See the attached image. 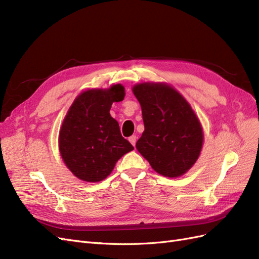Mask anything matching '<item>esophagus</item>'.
I'll return each mask as SVG.
<instances>
[{"mask_svg": "<svg viewBox=\"0 0 259 259\" xmlns=\"http://www.w3.org/2000/svg\"><path fill=\"white\" fill-rule=\"evenodd\" d=\"M129 142L130 143L133 145V146H136V142H137V137L136 136H131L130 138H129Z\"/></svg>", "mask_w": 259, "mask_h": 259, "instance_id": "obj_1", "label": "esophagus"}]
</instances>
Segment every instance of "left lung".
Returning <instances> with one entry per match:
<instances>
[{"instance_id": "8db88e82", "label": "left lung", "mask_w": 259, "mask_h": 259, "mask_svg": "<svg viewBox=\"0 0 259 259\" xmlns=\"http://www.w3.org/2000/svg\"><path fill=\"white\" fill-rule=\"evenodd\" d=\"M141 104L144 132L137 149L163 177L178 178L197 161L203 143L201 123L180 93L162 82L132 89Z\"/></svg>"}]
</instances>
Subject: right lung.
I'll return each instance as SVG.
<instances>
[{"instance_id": "right-lung-1", "label": "right lung", "mask_w": 259, "mask_h": 259, "mask_svg": "<svg viewBox=\"0 0 259 259\" xmlns=\"http://www.w3.org/2000/svg\"><path fill=\"white\" fill-rule=\"evenodd\" d=\"M120 84L84 91L74 100L59 133V149L70 171L81 181L96 183L111 174L120 158L133 149L122 138L110 110L122 101Z\"/></svg>"}]
</instances>
